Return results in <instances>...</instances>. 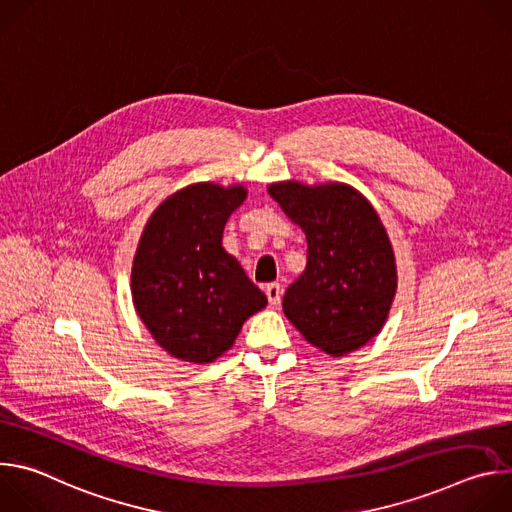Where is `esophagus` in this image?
Returning a JSON list of instances; mask_svg holds the SVG:
<instances>
[{
	"label": "esophagus",
	"instance_id": "esophagus-1",
	"mask_svg": "<svg viewBox=\"0 0 512 512\" xmlns=\"http://www.w3.org/2000/svg\"><path fill=\"white\" fill-rule=\"evenodd\" d=\"M281 294H283V287L279 283H267L265 285V296H267L271 306H279L281 304Z\"/></svg>",
	"mask_w": 512,
	"mask_h": 512
}]
</instances>
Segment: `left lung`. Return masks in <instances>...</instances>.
<instances>
[{
    "instance_id": "left-lung-1",
    "label": "left lung",
    "mask_w": 512,
    "mask_h": 512,
    "mask_svg": "<svg viewBox=\"0 0 512 512\" xmlns=\"http://www.w3.org/2000/svg\"><path fill=\"white\" fill-rule=\"evenodd\" d=\"M269 196L302 227L304 273L283 296V314L330 356H344L385 326L397 291L393 245L373 204L342 182L267 186Z\"/></svg>"
}]
</instances>
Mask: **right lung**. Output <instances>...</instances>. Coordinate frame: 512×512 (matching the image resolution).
<instances>
[{
	"label": "right lung",
	"mask_w": 512,
	"mask_h": 512,
	"mask_svg": "<svg viewBox=\"0 0 512 512\" xmlns=\"http://www.w3.org/2000/svg\"><path fill=\"white\" fill-rule=\"evenodd\" d=\"M241 184L196 182L170 194L141 233L131 298L139 320L174 358L208 364L223 356L245 320L267 306L263 291L223 247Z\"/></svg>",
	"instance_id": "obj_1"
}]
</instances>
